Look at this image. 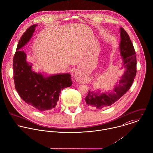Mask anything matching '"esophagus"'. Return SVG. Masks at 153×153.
I'll list each match as a JSON object with an SVG mask.
<instances>
[{
  "instance_id": "1",
  "label": "esophagus",
  "mask_w": 153,
  "mask_h": 153,
  "mask_svg": "<svg viewBox=\"0 0 153 153\" xmlns=\"http://www.w3.org/2000/svg\"><path fill=\"white\" fill-rule=\"evenodd\" d=\"M74 77H75V79L77 82H81L82 80V77L80 76V75L79 74V73L78 71H76L75 73V74H74Z\"/></svg>"
}]
</instances>
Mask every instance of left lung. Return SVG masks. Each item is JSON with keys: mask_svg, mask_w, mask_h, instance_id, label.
<instances>
[{"mask_svg": "<svg viewBox=\"0 0 153 153\" xmlns=\"http://www.w3.org/2000/svg\"><path fill=\"white\" fill-rule=\"evenodd\" d=\"M120 53L124 68L123 74L120 77L112 90L102 91H90L85 98L86 103L97 109L109 107L119 100L129 91L137 73V58L135 51L130 37L126 31L120 28Z\"/></svg>", "mask_w": 153, "mask_h": 153, "instance_id": "8db88e82", "label": "left lung"}]
</instances>
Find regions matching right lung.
Listing matches in <instances>:
<instances>
[{"mask_svg": "<svg viewBox=\"0 0 153 153\" xmlns=\"http://www.w3.org/2000/svg\"><path fill=\"white\" fill-rule=\"evenodd\" d=\"M37 24L30 26L19 40L13 56V79L15 89L20 97L28 105L41 111L55 108L61 90L71 86L70 73L48 76L36 73L32 64L27 61V55L21 50L31 39Z\"/></svg>", "mask_w": 153, "mask_h": 153, "instance_id": "obj_1", "label": "right lung"}]
</instances>
